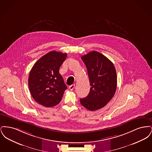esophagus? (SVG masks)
I'll use <instances>...</instances> for the list:
<instances>
[{
  "label": "esophagus",
  "mask_w": 152,
  "mask_h": 152,
  "mask_svg": "<svg viewBox=\"0 0 152 152\" xmlns=\"http://www.w3.org/2000/svg\"><path fill=\"white\" fill-rule=\"evenodd\" d=\"M74 88H75V85H72V86H71L69 87V89L71 90V91L73 90Z\"/></svg>",
  "instance_id": "34e87169"
}]
</instances>
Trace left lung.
<instances>
[{
	"label": "left lung",
	"mask_w": 152,
	"mask_h": 152,
	"mask_svg": "<svg viewBox=\"0 0 152 152\" xmlns=\"http://www.w3.org/2000/svg\"><path fill=\"white\" fill-rule=\"evenodd\" d=\"M81 58L87 67L91 88L88 95L80 101L84 107L94 111L105 107L115 94L116 69L110 60L97 51L89 52Z\"/></svg>",
	"instance_id": "8db88e82"
}]
</instances>
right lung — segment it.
Masks as SVG:
<instances>
[{
    "mask_svg": "<svg viewBox=\"0 0 152 152\" xmlns=\"http://www.w3.org/2000/svg\"><path fill=\"white\" fill-rule=\"evenodd\" d=\"M67 54L51 51L39 58L32 66L28 77L32 97L45 107H54L60 102L67 87L59 73Z\"/></svg>",
    "mask_w": 152,
    "mask_h": 152,
    "instance_id": "add662e5",
    "label": "right lung"
}]
</instances>
